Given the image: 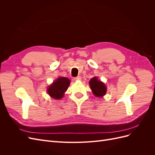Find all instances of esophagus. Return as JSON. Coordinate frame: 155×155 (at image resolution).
Listing matches in <instances>:
<instances>
[{
  "label": "esophagus",
  "instance_id": "1",
  "mask_svg": "<svg viewBox=\"0 0 155 155\" xmlns=\"http://www.w3.org/2000/svg\"><path fill=\"white\" fill-rule=\"evenodd\" d=\"M74 81H80V80H81V78L80 76H78L76 78H74Z\"/></svg>",
  "mask_w": 155,
  "mask_h": 155
}]
</instances>
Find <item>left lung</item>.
I'll return each mask as SVG.
<instances>
[{
	"instance_id": "1",
	"label": "left lung",
	"mask_w": 155,
	"mask_h": 155,
	"mask_svg": "<svg viewBox=\"0 0 155 155\" xmlns=\"http://www.w3.org/2000/svg\"><path fill=\"white\" fill-rule=\"evenodd\" d=\"M89 85L93 94L97 97L104 96L106 94L107 87L105 85L104 83L99 80L97 77L92 78L89 82Z\"/></svg>"
}]
</instances>
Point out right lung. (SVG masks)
Returning <instances> with one entry per match:
<instances>
[{
  "instance_id": "1",
  "label": "right lung",
  "mask_w": 155,
  "mask_h": 155,
  "mask_svg": "<svg viewBox=\"0 0 155 155\" xmlns=\"http://www.w3.org/2000/svg\"><path fill=\"white\" fill-rule=\"evenodd\" d=\"M70 81L68 78L59 77L48 87L47 92L54 99H61L70 85Z\"/></svg>"
}]
</instances>
